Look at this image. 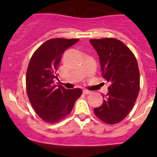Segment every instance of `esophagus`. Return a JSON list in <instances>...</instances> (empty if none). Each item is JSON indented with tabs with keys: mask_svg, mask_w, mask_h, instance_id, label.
<instances>
[{
	"mask_svg": "<svg viewBox=\"0 0 157 157\" xmlns=\"http://www.w3.org/2000/svg\"><path fill=\"white\" fill-rule=\"evenodd\" d=\"M82 92H83V94H91V91L86 90H83Z\"/></svg>",
	"mask_w": 157,
	"mask_h": 157,
	"instance_id": "obj_1",
	"label": "esophagus"
}]
</instances>
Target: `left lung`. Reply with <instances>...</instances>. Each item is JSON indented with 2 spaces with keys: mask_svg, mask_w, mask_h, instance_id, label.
I'll return each mask as SVG.
<instances>
[{
  "mask_svg": "<svg viewBox=\"0 0 157 157\" xmlns=\"http://www.w3.org/2000/svg\"><path fill=\"white\" fill-rule=\"evenodd\" d=\"M90 42L99 56L101 75L110 83L103 104L94 109V113L105 123L116 124L129 114L139 93L138 62L130 48L120 40L91 39Z\"/></svg>",
  "mask_w": 157,
  "mask_h": 157,
  "instance_id": "1",
  "label": "left lung"
}]
</instances>
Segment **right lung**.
Listing matches in <instances>:
<instances>
[{
    "label": "right lung",
    "instance_id": "add662e5",
    "mask_svg": "<svg viewBox=\"0 0 157 157\" xmlns=\"http://www.w3.org/2000/svg\"><path fill=\"white\" fill-rule=\"evenodd\" d=\"M79 39L53 38L44 42L33 54L27 67L26 85L28 98L37 116L56 123L71 112L82 94L79 88L67 90L54 85L62 54Z\"/></svg>",
    "mask_w": 157,
    "mask_h": 157
}]
</instances>
